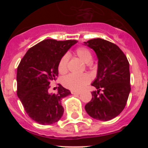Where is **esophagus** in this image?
I'll use <instances>...</instances> for the list:
<instances>
[{"instance_id":"obj_1","label":"esophagus","mask_w":148,"mask_h":148,"mask_svg":"<svg viewBox=\"0 0 148 148\" xmlns=\"http://www.w3.org/2000/svg\"><path fill=\"white\" fill-rule=\"evenodd\" d=\"M71 93L73 95H79L80 92H77V91H71Z\"/></svg>"}]
</instances>
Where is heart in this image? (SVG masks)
<instances>
[{
    "mask_svg": "<svg viewBox=\"0 0 148 148\" xmlns=\"http://www.w3.org/2000/svg\"><path fill=\"white\" fill-rule=\"evenodd\" d=\"M75 53L78 58L85 64H90L92 62V56L90 49L84 47H80L77 48ZM69 61V56L65 54L62 56L58 63V70L59 73L64 74L67 71V64ZM63 84L66 88L70 89L73 91H80L90 82V77L87 74L75 75L70 74L63 78Z\"/></svg>",
    "mask_w": 148,
    "mask_h": 148,
    "instance_id": "b5f03b06",
    "label": "heart"
}]
</instances>
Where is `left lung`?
<instances>
[{
  "mask_svg": "<svg viewBox=\"0 0 148 148\" xmlns=\"http://www.w3.org/2000/svg\"><path fill=\"white\" fill-rule=\"evenodd\" d=\"M84 44L95 51L98 58L97 75L92 86V99L85 105L90 116L109 121L121 113L130 92L129 62L118 46L101 38L89 40ZM101 89L102 94H99Z\"/></svg>",
  "mask_w": 148,
  "mask_h": 148,
  "instance_id": "8db88e82",
  "label": "left lung"
}]
</instances>
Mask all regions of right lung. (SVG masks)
Returning <instances> with one entry per match:
<instances>
[{
  "mask_svg": "<svg viewBox=\"0 0 148 148\" xmlns=\"http://www.w3.org/2000/svg\"><path fill=\"white\" fill-rule=\"evenodd\" d=\"M77 42L46 39L29 49L18 65L17 95L27 115L38 124L52 125L62 117L61 100L71 92L61 85L57 94L48 90L58 75L60 59Z\"/></svg>",
  "mask_w": 148,
  "mask_h": 148,
  "instance_id": "1",
  "label": "right lung"
}]
</instances>
